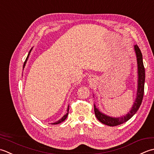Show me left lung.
Here are the masks:
<instances>
[{
    "instance_id": "1",
    "label": "left lung",
    "mask_w": 154,
    "mask_h": 154,
    "mask_svg": "<svg viewBox=\"0 0 154 154\" xmlns=\"http://www.w3.org/2000/svg\"><path fill=\"white\" fill-rule=\"evenodd\" d=\"M135 51H136L137 62V68H138V86H137V98L136 102H134L133 107L131 108L130 113L127 115L124 116L121 118H112L103 114L100 112L98 108H96L95 104L94 106V113L97 119L101 122V123L106 124L109 126H116L124 123V122L129 120L130 119L136 114L139 108L142 104L143 94H144V82H145V68L143 63L142 54L141 51L137 45L134 46Z\"/></svg>"
}]
</instances>
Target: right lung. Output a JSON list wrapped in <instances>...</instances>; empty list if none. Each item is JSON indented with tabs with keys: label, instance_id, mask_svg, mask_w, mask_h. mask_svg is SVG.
<instances>
[{
	"label": "right lung",
	"instance_id": "right-lung-1",
	"mask_svg": "<svg viewBox=\"0 0 154 154\" xmlns=\"http://www.w3.org/2000/svg\"><path fill=\"white\" fill-rule=\"evenodd\" d=\"M31 51H32V49L30 50V52H29V54H28V56H27V57H26V60L24 61V65H23V68L24 67V66H25V64H26V61H27V60H28V58H29V54H30V52H31ZM68 111H69V106H68V108H67V114H65L63 117H62L60 120H59L58 121H57V122H54V123H52V124H60V123H62V122H63L66 119V118H67V116H68Z\"/></svg>",
	"mask_w": 154,
	"mask_h": 154
}]
</instances>
